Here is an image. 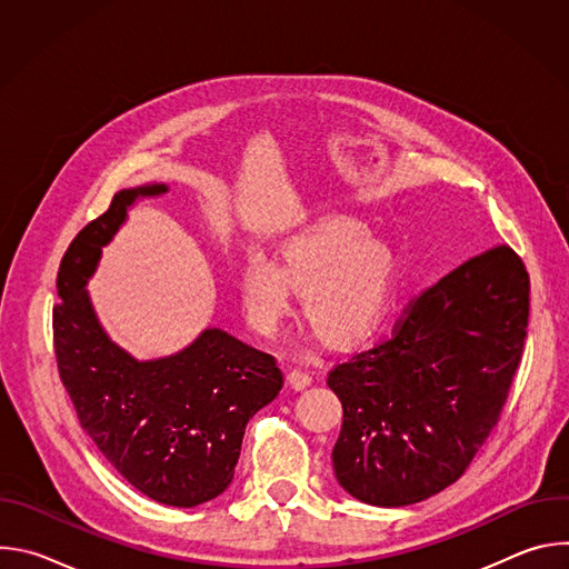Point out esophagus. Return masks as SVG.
I'll return each mask as SVG.
<instances>
[{
    "instance_id": "obj_1",
    "label": "esophagus",
    "mask_w": 569,
    "mask_h": 569,
    "mask_svg": "<svg viewBox=\"0 0 569 569\" xmlns=\"http://www.w3.org/2000/svg\"><path fill=\"white\" fill-rule=\"evenodd\" d=\"M288 382L292 385V389L301 391V389H306V387H310V385H312V376H310L308 371H301V369H292V371L288 373Z\"/></svg>"
}]
</instances>
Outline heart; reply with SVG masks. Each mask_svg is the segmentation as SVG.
<instances>
[{
	"label": "heart",
	"instance_id": "heart-1",
	"mask_svg": "<svg viewBox=\"0 0 569 569\" xmlns=\"http://www.w3.org/2000/svg\"><path fill=\"white\" fill-rule=\"evenodd\" d=\"M398 259L387 240L349 216H323L279 242V263L252 252L240 268V299L254 329L272 336L301 292L303 317L336 347L365 342L387 315Z\"/></svg>",
	"mask_w": 569,
	"mask_h": 569
}]
</instances>
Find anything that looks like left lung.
<instances>
[{
    "label": "left lung",
    "instance_id": "obj_1",
    "mask_svg": "<svg viewBox=\"0 0 569 569\" xmlns=\"http://www.w3.org/2000/svg\"><path fill=\"white\" fill-rule=\"evenodd\" d=\"M529 274L486 250L428 288L393 336L338 365V483L371 507H408L455 483L498 423L520 365Z\"/></svg>",
    "mask_w": 569,
    "mask_h": 569
}]
</instances>
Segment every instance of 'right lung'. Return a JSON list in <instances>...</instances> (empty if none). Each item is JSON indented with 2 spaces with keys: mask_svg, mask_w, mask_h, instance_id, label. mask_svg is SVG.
<instances>
[{
  "mask_svg": "<svg viewBox=\"0 0 569 569\" xmlns=\"http://www.w3.org/2000/svg\"><path fill=\"white\" fill-rule=\"evenodd\" d=\"M164 193L161 182L123 189L71 240L56 279L53 347L80 428L103 457L150 500L189 509L227 491L246 426L277 398L283 373L216 327L154 360H137L103 329L88 292L103 248L139 200Z\"/></svg>",
  "mask_w": 569,
  "mask_h": 569,
  "instance_id": "add662e5",
  "label": "right lung"
}]
</instances>
